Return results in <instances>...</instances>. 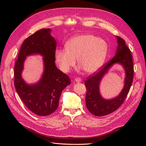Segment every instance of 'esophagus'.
Masks as SVG:
<instances>
[{
	"label": "esophagus",
	"mask_w": 146,
	"mask_h": 146,
	"mask_svg": "<svg viewBox=\"0 0 146 146\" xmlns=\"http://www.w3.org/2000/svg\"><path fill=\"white\" fill-rule=\"evenodd\" d=\"M75 82H77V83H80L82 82V79L80 78H77L75 79Z\"/></svg>",
	"instance_id": "1"
}]
</instances>
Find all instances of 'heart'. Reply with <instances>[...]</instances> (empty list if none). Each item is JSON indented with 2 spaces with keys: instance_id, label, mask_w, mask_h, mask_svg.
Returning a JSON list of instances; mask_svg holds the SVG:
<instances>
[{
  "instance_id": "1",
  "label": "heart",
  "mask_w": 146,
  "mask_h": 146,
  "mask_svg": "<svg viewBox=\"0 0 146 146\" xmlns=\"http://www.w3.org/2000/svg\"><path fill=\"white\" fill-rule=\"evenodd\" d=\"M66 48L55 51V60L63 72H68L78 65L87 74L96 72L103 66L108 53L104 39L90 34L75 36L66 43Z\"/></svg>"
}]
</instances>
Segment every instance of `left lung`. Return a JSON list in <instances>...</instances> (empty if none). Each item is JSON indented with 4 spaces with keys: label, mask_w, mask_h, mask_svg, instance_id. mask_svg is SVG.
<instances>
[{
    "label": "left lung",
    "mask_w": 146,
    "mask_h": 146,
    "mask_svg": "<svg viewBox=\"0 0 146 146\" xmlns=\"http://www.w3.org/2000/svg\"><path fill=\"white\" fill-rule=\"evenodd\" d=\"M116 38L117 46L115 55L99 72L88 77L85 82L87 90L86 106L88 110L96 116L107 115L120 107L129 93L133 82L134 70L130 50L125 45V42L123 39L118 36H116ZM116 64L121 65L125 70L124 87L117 96L107 100L104 98L100 94V82L109 70Z\"/></svg>",
    "instance_id": "8db88e82"
}]
</instances>
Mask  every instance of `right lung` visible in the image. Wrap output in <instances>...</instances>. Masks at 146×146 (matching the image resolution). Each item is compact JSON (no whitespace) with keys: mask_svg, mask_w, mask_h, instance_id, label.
Returning a JSON list of instances; mask_svg holds the SVG:
<instances>
[{"mask_svg":"<svg viewBox=\"0 0 146 146\" xmlns=\"http://www.w3.org/2000/svg\"><path fill=\"white\" fill-rule=\"evenodd\" d=\"M52 30L37 31L23 42L15 66V86L23 103L38 116H46L58 107L63 90L70 84L67 75L56 68L55 54L56 41ZM39 54L43 57V72L40 80L27 84L21 76L27 57Z\"/></svg>","mask_w":146,"mask_h":146,"instance_id":"right-lung-1","label":"right lung"}]
</instances>
